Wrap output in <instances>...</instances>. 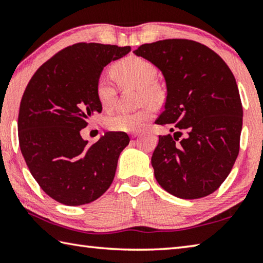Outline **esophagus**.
<instances>
[{"label": "esophagus", "instance_id": "obj_1", "mask_svg": "<svg viewBox=\"0 0 263 263\" xmlns=\"http://www.w3.org/2000/svg\"><path fill=\"white\" fill-rule=\"evenodd\" d=\"M140 136V133H131V138H133V139H135V138H138Z\"/></svg>", "mask_w": 263, "mask_h": 263}]
</instances>
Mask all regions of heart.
I'll use <instances>...</instances> for the list:
<instances>
[{"label": "heart", "instance_id": "1", "mask_svg": "<svg viewBox=\"0 0 263 263\" xmlns=\"http://www.w3.org/2000/svg\"><path fill=\"white\" fill-rule=\"evenodd\" d=\"M112 73L117 81L123 86L139 89L141 103L148 102L159 105L164 100V89L160 83L154 81L157 68L152 62L137 55H128L116 62ZM96 96L102 108L109 110L114 106L117 96L115 84L105 75H101L96 82ZM154 108L145 105L136 111H118L105 118V126L115 132H137L147 125L153 118Z\"/></svg>", "mask_w": 263, "mask_h": 263}]
</instances>
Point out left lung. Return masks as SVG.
Here are the masks:
<instances>
[{
	"instance_id": "1",
	"label": "left lung",
	"mask_w": 263,
	"mask_h": 263,
	"mask_svg": "<svg viewBox=\"0 0 263 263\" xmlns=\"http://www.w3.org/2000/svg\"><path fill=\"white\" fill-rule=\"evenodd\" d=\"M133 53L162 72L167 99L155 123L176 131L159 136L155 179L179 198L205 197L229 176L239 154L242 105L233 73L211 48L189 39L144 44Z\"/></svg>"
}]
</instances>
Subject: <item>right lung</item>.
Segmentation results:
<instances>
[{
    "mask_svg": "<svg viewBox=\"0 0 263 263\" xmlns=\"http://www.w3.org/2000/svg\"><path fill=\"white\" fill-rule=\"evenodd\" d=\"M131 51L78 43L37 69L22 97L20 147L30 173L45 193L65 205L94 202L109 189L119 154L130 142L125 132H106L89 145L80 132L101 112L96 82L106 65Z\"/></svg>",
    "mask_w": 263,
    "mask_h": 263,
    "instance_id": "right-lung-1",
    "label": "right lung"
}]
</instances>
